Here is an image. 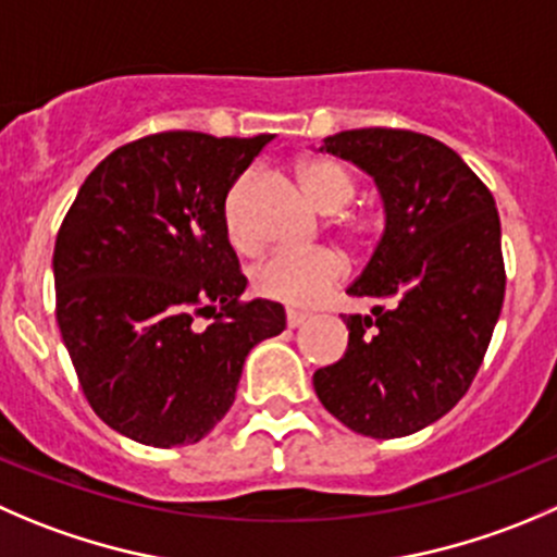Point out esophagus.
<instances>
[{
  "mask_svg": "<svg viewBox=\"0 0 557 557\" xmlns=\"http://www.w3.org/2000/svg\"><path fill=\"white\" fill-rule=\"evenodd\" d=\"M307 318H310V315H307V312H299V310L285 312V323H288V329H299L301 323L307 321Z\"/></svg>",
  "mask_w": 557,
  "mask_h": 557,
  "instance_id": "1",
  "label": "esophagus"
}]
</instances>
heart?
Instances as JSON below:
<instances>
[{
    "label": "heart",
    "instance_id": "obj_1",
    "mask_svg": "<svg viewBox=\"0 0 557 557\" xmlns=\"http://www.w3.org/2000/svg\"><path fill=\"white\" fill-rule=\"evenodd\" d=\"M296 174H299V182L307 196H310V201L323 212H339L354 198V176L337 160L310 154V158H301L296 163ZM245 182L247 180H242L236 190L231 193L228 209H225V225H228L231 245L242 252H252L256 250V239L242 225L239 207H236V198H239ZM348 231L359 234L361 225H348ZM345 272H348V267H345L343 256L337 250H329V247L307 252L280 250L272 252L267 261L258 263L256 272H252V290L263 299L280 301L285 307H315L318 301L326 299L343 283Z\"/></svg>",
    "mask_w": 557,
    "mask_h": 557
}]
</instances>
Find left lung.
Here are the masks:
<instances>
[{"label":"left lung","instance_id":"8db88e82","mask_svg":"<svg viewBox=\"0 0 557 557\" xmlns=\"http://www.w3.org/2000/svg\"><path fill=\"white\" fill-rule=\"evenodd\" d=\"M326 152L375 180L386 225L350 296L386 299L343 318L348 350L312 375L323 408L370 438H403L471 388L504 307L506 269L493 193L446 144L413 129L361 127Z\"/></svg>","mask_w":557,"mask_h":557}]
</instances>
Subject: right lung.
<instances>
[{
	"instance_id": "1",
	"label": "right lung",
	"mask_w": 557,
	"mask_h": 557,
	"mask_svg": "<svg viewBox=\"0 0 557 557\" xmlns=\"http://www.w3.org/2000/svg\"><path fill=\"white\" fill-rule=\"evenodd\" d=\"M269 141L144 135L86 176L59 225V332L91 410L138 444L201 441L252 345L285 329L283 305L242 299L225 225L228 190Z\"/></svg>"
}]
</instances>
